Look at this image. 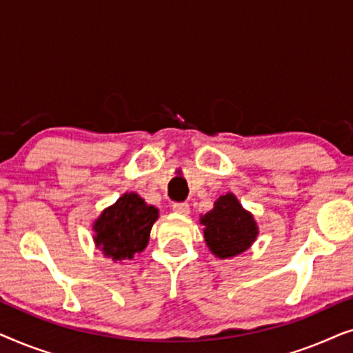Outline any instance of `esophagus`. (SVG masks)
Masks as SVG:
<instances>
[{"label": "esophagus", "instance_id": "1", "mask_svg": "<svg viewBox=\"0 0 353 353\" xmlns=\"http://www.w3.org/2000/svg\"><path fill=\"white\" fill-rule=\"evenodd\" d=\"M173 212H176V214L180 215H190V204L188 202H175V204L172 205Z\"/></svg>", "mask_w": 353, "mask_h": 353}]
</instances>
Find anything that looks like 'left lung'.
Segmentation results:
<instances>
[{
    "label": "left lung",
    "instance_id": "obj_1",
    "mask_svg": "<svg viewBox=\"0 0 353 353\" xmlns=\"http://www.w3.org/2000/svg\"><path fill=\"white\" fill-rule=\"evenodd\" d=\"M204 241L216 259H233L255 243L259 225L233 192H226L214 202V209L201 215Z\"/></svg>",
    "mask_w": 353,
    "mask_h": 353
}]
</instances>
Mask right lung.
Masks as SVG:
<instances>
[{"instance_id": "right-lung-1", "label": "right lung", "mask_w": 353, "mask_h": 353, "mask_svg": "<svg viewBox=\"0 0 353 353\" xmlns=\"http://www.w3.org/2000/svg\"><path fill=\"white\" fill-rule=\"evenodd\" d=\"M159 209L137 192H125L105 207L93 223V241L104 257L115 263L132 260L148 248Z\"/></svg>"}]
</instances>
